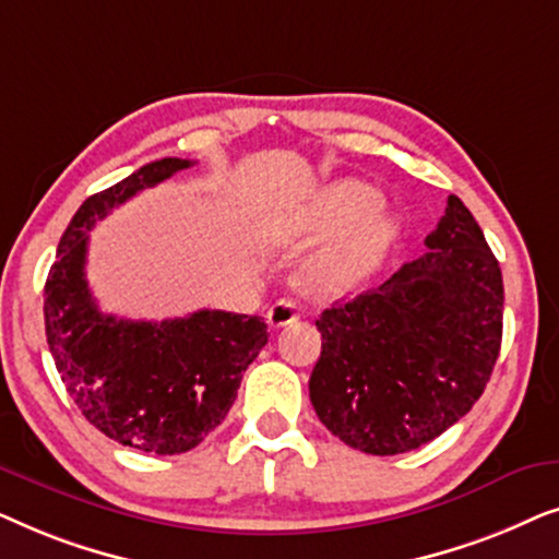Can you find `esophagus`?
I'll return each mask as SVG.
<instances>
[{"label": "esophagus", "mask_w": 559, "mask_h": 559, "mask_svg": "<svg viewBox=\"0 0 559 559\" xmlns=\"http://www.w3.org/2000/svg\"><path fill=\"white\" fill-rule=\"evenodd\" d=\"M297 318H300V312H297V305L293 300H277L270 310H266V323L272 328L289 325L295 323Z\"/></svg>", "instance_id": "esophagus-1"}]
</instances>
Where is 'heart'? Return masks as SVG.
<instances>
[{
  "instance_id": "obj_1",
  "label": "heart",
  "mask_w": 559,
  "mask_h": 559,
  "mask_svg": "<svg viewBox=\"0 0 559 559\" xmlns=\"http://www.w3.org/2000/svg\"><path fill=\"white\" fill-rule=\"evenodd\" d=\"M381 195L358 180L325 188L285 231L282 239L308 241L343 231L305 266V282L316 295H343L361 287L379 270L396 239L392 218L377 213Z\"/></svg>"
}]
</instances>
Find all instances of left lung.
Returning <instances> with one entry per match:
<instances>
[{"label":"left lung","mask_w":559,"mask_h":559,"mask_svg":"<svg viewBox=\"0 0 559 559\" xmlns=\"http://www.w3.org/2000/svg\"><path fill=\"white\" fill-rule=\"evenodd\" d=\"M427 251L384 285L316 320L323 350L310 373L320 423L369 455L430 442L471 412L501 350L503 280L457 195Z\"/></svg>","instance_id":"left-lung-1"}]
</instances>
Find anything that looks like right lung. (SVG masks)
Here are the masks:
<instances>
[{
  "label": "right lung",
  "instance_id": "add662e5",
  "mask_svg": "<svg viewBox=\"0 0 559 559\" xmlns=\"http://www.w3.org/2000/svg\"><path fill=\"white\" fill-rule=\"evenodd\" d=\"M190 165L157 159L86 198L45 282V335L75 407L106 438L157 455L188 453L224 423L243 371L270 338L259 316L198 310L150 323L102 312L91 295L86 251L96 221Z\"/></svg>",
  "mask_w": 559,
  "mask_h": 559
}]
</instances>
